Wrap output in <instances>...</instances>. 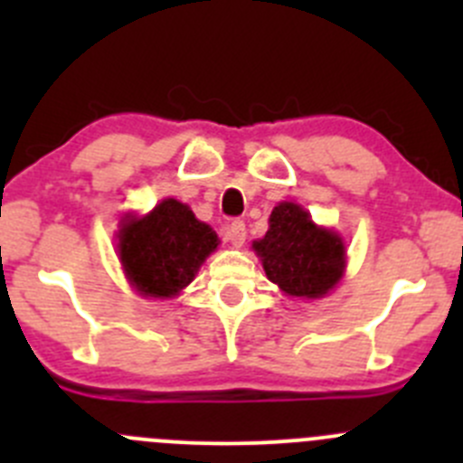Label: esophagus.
<instances>
[{"label": "esophagus", "mask_w": 463, "mask_h": 463, "mask_svg": "<svg viewBox=\"0 0 463 463\" xmlns=\"http://www.w3.org/2000/svg\"><path fill=\"white\" fill-rule=\"evenodd\" d=\"M226 240L231 241L235 249H241L246 241V223L244 222H232L226 231Z\"/></svg>", "instance_id": "34e87169"}]
</instances>
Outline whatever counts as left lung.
I'll return each instance as SVG.
<instances>
[{"instance_id":"8db88e82","label":"left lung","mask_w":463,"mask_h":463,"mask_svg":"<svg viewBox=\"0 0 463 463\" xmlns=\"http://www.w3.org/2000/svg\"><path fill=\"white\" fill-rule=\"evenodd\" d=\"M266 278L287 296L325 298L345 270V244L338 232L316 226L302 205L282 202L273 208L269 231L253 241Z\"/></svg>"}]
</instances>
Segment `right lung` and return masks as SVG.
<instances>
[{"label": "right lung", "instance_id": "obj_1", "mask_svg": "<svg viewBox=\"0 0 463 463\" xmlns=\"http://www.w3.org/2000/svg\"><path fill=\"white\" fill-rule=\"evenodd\" d=\"M217 246V232L176 199H163L145 217L128 214L120 222L118 258L141 296H179Z\"/></svg>", "mask_w": 463, "mask_h": 463}]
</instances>
